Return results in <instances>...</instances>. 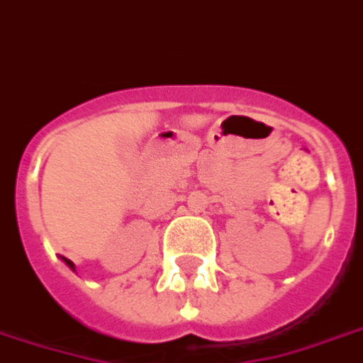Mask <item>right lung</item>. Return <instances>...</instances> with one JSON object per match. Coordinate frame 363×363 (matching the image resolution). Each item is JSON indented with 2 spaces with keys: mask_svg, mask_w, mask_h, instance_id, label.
I'll return each mask as SVG.
<instances>
[{
  "mask_svg": "<svg viewBox=\"0 0 363 363\" xmlns=\"http://www.w3.org/2000/svg\"><path fill=\"white\" fill-rule=\"evenodd\" d=\"M63 259H65V264H67V265H69V267H71V269H72V271H74V264H72L71 259H67V257H63Z\"/></svg>",
  "mask_w": 363,
  "mask_h": 363,
  "instance_id": "add662e5",
  "label": "right lung"
}]
</instances>
